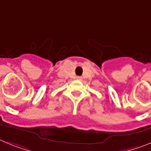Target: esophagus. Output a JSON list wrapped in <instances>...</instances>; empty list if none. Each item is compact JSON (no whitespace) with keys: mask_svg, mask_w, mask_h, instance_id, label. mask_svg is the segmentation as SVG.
I'll list each match as a JSON object with an SVG mask.
<instances>
[{"mask_svg":"<svg viewBox=\"0 0 151 151\" xmlns=\"http://www.w3.org/2000/svg\"><path fill=\"white\" fill-rule=\"evenodd\" d=\"M78 79H81V77H78Z\"/></svg>","mask_w":151,"mask_h":151,"instance_id":"34e87169","label":"esophagus"}]
</instances>
